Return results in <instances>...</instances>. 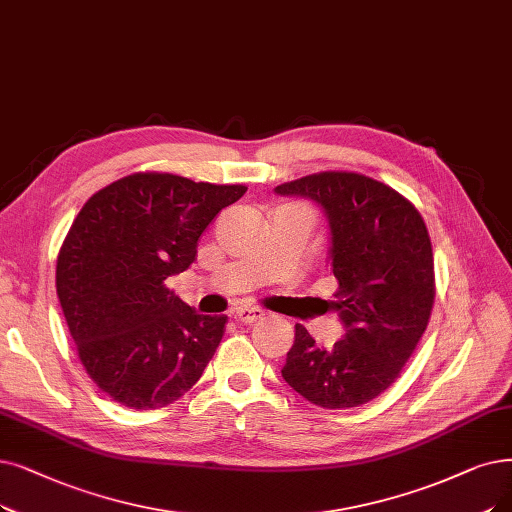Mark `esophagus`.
<instances>
[{
    "instance_id": "esophagus-1",
    "label": "esophagus",
    "mask_w": 512,
    "mask_h": 512,
    "mask_svg": "<svg viewBox=\"0 0 512 512\" xmlns=\"http://www.w3.org/2000/svg\"><path fill=\"white\" fill-rule=\"evenodd\" d=\"M235 319L245 323V325H252V323L264 319V311L254 309V306H239V309L235 311Z\"/></svg>"
}]
</instances>
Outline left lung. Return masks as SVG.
Wrapping results in <instances>:
<instances>
[{"mask_svg": "<svg viewBox=\"0 0 512 512\" xmlns=\"http://www.w3.org/2000/svg\"><path fill=\"white\" fill-rule=\"evenodd\" d=\"M317 201L332 233L334 311L346 332L330 351L296 323L281 370L298 395L325 410L376 399L416 351L435 302L431 237L420 212L384 182L319 172L275 187Z\"/></svg>", "mask_w": 512, "mask_h": 512, "instance_id": "obj_1", "label": "left lung"}]
</instances>
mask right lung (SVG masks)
Returning <instances> with one entry per match:
<instances>
[{
	"label": "right lung",
	"mask_w": 512,
	"mask_h": 512,
	"mask_svg": "<svg viewBox=\"0 0 512 512\" xmlns=\"http://www.w3.org/2000/svg\"><path fill=\"white\" fill-rule=\"evenodd\" d=\"M248 187L136 172L94 193L56 260V294L77 355L102 393L157 410L201 378L227 315H199L166 285L191 267L216 214Z\"/></svg>",
	"instance_id": "1"
}]
</instances>
